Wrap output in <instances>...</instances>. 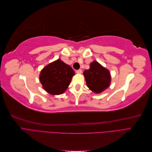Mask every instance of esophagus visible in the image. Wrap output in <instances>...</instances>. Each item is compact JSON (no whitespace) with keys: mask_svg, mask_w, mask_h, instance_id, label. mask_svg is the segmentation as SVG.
Returning <instances> with one entry per match:
<instances>
[{"mask_svg":"<svg viewBox=\"0 0 152 152\" xmlns=\"http://www.w3.org/2000/svg\"><path fill=\"white\" fill-rule=\"evenodd\" d=\"M82 72V71L81 69H79V70H77L76 71V73H77V74H81Z\"/></svg>","mask_w":152,"mask_h":152,"instance_id":"esophagus-1","label":"esophagus"}]
</instances>
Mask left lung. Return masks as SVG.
<instances>
[{
  "label": "left lung",
  "mask_w": 152,
  "mask_h": 152,
  "mask_svg": "<svg viewBox=\"0 0 152 152\" xmlns=\"http://www.w3.org/2000/svg\"><path fill=\"white\" fill-rule=\"evenodd\" d=\"M83 74L87 86L94 93H102L110 85L111 75L110 71L96 61L90 63L89 69L86 70Z\"/></svg>",
  "instance_id": "left-lung-1"
}]
</instances>
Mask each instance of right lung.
I'll return each instance as SVG.
<instances>
[{
	"label": "right lung",
	"instance_id": "add662e5",
	"mask_svg": "<svg viewBox=\"0 0 152 152\" xmlns=\"http://www.w3.org/2000/svg\"><path fill=\"white\" fill-rule=\"evenodd\" d=\"M75 72L60 59L48 64L41 70L39 80L42 88L51 95L65 93L70 84Z\"/></svg>",
	"mask_w": 152,
	"mask_h": 152
}]
</instances>
